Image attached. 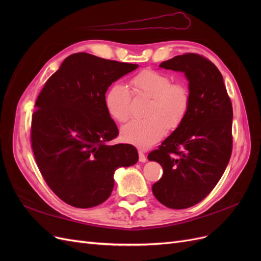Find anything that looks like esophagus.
I'll list each match as a JSON object with an SVG mask.
<instances>
[{
    "mask_svg": "<svg viewBox=\"0 0 261 261\" xmlns=\"http://www.w3.org/2000/svg\"><path fill=\"white\" fill-rule=\"evenodd\" d=\"M138 154H139V162L145 163V162L147 161V158H146V155H145V152H144L141 149H139V150H138Z\"/></svg>",
    "mask_w": 261,
    "mask_h": 261,
    "instance_id": "1",
    "label": "esophagus"
}]
</instances>
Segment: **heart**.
Returning a JSON list of instances; mask_svg holds the SVG:
<instances>
[{
	"mask_svg": "<svg viewBox=\"0 0 261 261\" xmlns=\"http://www.w3.org/2000/svg\"><path fill=\"white\" fill-rule=\"evenodd\" d=\"M132 85L139 94L150 98L144 120H133L121 130V137L132 145L147 148L160 140L167 127L174 129L187 115L189 91L183 84H172L168 75L146 69L133 77ZM109 115L117 122H126L130 114V93L122 84H114L106 94Z\"/></svg>",
	"mask_w": 261,
	"mask_h": 261,
	"instance_id": "heart-1",
	"label": "heart"
}]
</instances>
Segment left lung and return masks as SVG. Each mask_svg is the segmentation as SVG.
<instances>
[{
	"instance_id": "8db88e82",
	"label": "left lung",
	"mask_w": 261,
	"mask_h": 261,
	"mask_svg": "<svg viewBox=\"0 0 261 261\" xmlns=\"http://www.w3.org/2000/svg\"><path fill=\"white\" fill-rule=\"evenodd\" d=\"M160 67L184 73L191 100L184 121L148 154L163 168L152 193L164 206L185 209L200 202L223 175L232 153L233 109L223 77L209 60L187 53Z\"/></svg>"
}]
</instances>
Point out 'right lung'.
<instances>
[{
  "label": "right lung",
  "instance_id": "add662e5",
  "mask_svg": "<svg viewBox=\"0 0 261 261\" xmlns=\"http://www.w3.org/2000/svg\"><path fill=\"white\" fill-rule=\"evenodd\" d=\"M137 67L75 53L38 96L31 147L46 184L70 206L91 208L105 202L113 191L115 171L138 161L134 146L108 145L118 129L105 103L111 84Z\"/></svg>",
  "mask_w": 261,
  "mask_h": 261
}]
</instances>
